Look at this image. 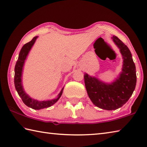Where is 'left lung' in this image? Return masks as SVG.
Wrapping results in <instances>:
<instances>
[{
  "label": "left lung",
  "instance_id": "left-lung-1",
  "mask_svg": "<svg viewBox=\"0 0 147 147\" xmlns=\"http://www.w3.org/2000/svg\"><path fill=\"white\" fill-rule=\"evenodd\" d=\"M112 39L121 53L122 70L112 82H105L84 73V82L89 98L100 109L113 110L122 107L130 98L136 84V67L130 50L116 36Z\"/></svg>",
  "mask_w": 147,
  "mask_h": 147
}]
</instances>
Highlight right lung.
<instances>
[{
  "label": "right lung",
  "mask_w": 147,
  "mask_h": 147,
  "mask_svg": "<svg viewBox=\"0 0 147 147\" xmlns=\"http://www.w3.org/2000/svg\"><path fill=\"white\" fill-rule=\"evenodd\" d=\"M37 37V36H35V37L33 38V39L30 42L25 44L22 47L19 54L18 59L14 68V86L16 90L18 92V94L20 98H22L23 103L26 106L34 110H40L46 109V108H48L53 105L60 98L64 89V87H63L61 90L59 92V94L57 96L56 98H53L52 100L44 101H39L32 98L26 93L25 89H24L22 82L23 67L24 65H25V62L26 61V58H27L28 54L30 51L32 47L35 44Z\"/></svg>",
  "instance_id": "right-lung-1"
}]
</instances>
